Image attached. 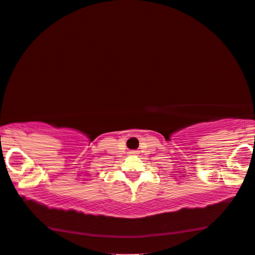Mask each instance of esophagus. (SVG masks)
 Wrapping results in <instances>:
<instances>
[{
    "mask_svg": "<svg viewBox=\"0 0 255 255\" xmlns=\"http://www.w3.org/2000/svg\"><path fill=\"white\" fill-rule=\"evenodd\" d=\"M129 153H130V154H137V151H130Z\"/></svg>",
    "mask_w": 255,
    "mask_h": 255,
    "instance_id": "34e87169",
    "label": "esophagus"
}]
</instances>
